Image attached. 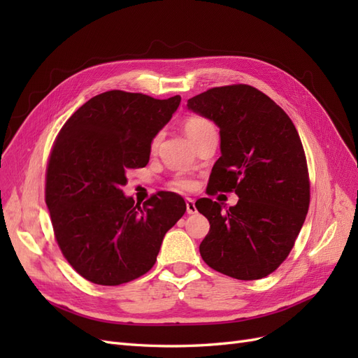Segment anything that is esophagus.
<instances>
[{"label": "esophagus", "instance_id": "1", "mask_svg": "<svg viewBox=\"0 0 358 358\" xmlns=\"http://www.w3.org/2000/svg\"><path fill=\"white\" fill-rule=\"evenodd\" d=\"M185 203H187V212H188L189 215L197 212V209H196V201H194L192 199H187Z\"/></svg>", "mask_w": 358, "mask_h": 358}]
</instances>
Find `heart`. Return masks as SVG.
<instances>
[{
    "label": "heart",
    "instance_id": "1",
    "mask_svg": "<svg viewBox=\"0 0 358 358\" xmlns=\"http://www.w3.org/2000/svg\"><path fill=\"white\" fill-rule=\"evenodd\" d=\"M209 129H215L213 124L209 121V119L201 117V116H191L185 122H183V131H185V134L189 137L191 142H194V140L200 137L201 134H204L206 131H209ZM158 142H159V137L157 136L152 140V148H157ZM173 187L180 191H187L192 187V183L188 179H178L175 180V183H173Z\"/></svg>",
    "mask_w": 358,
    "mask_h": 358
}]
</instances>
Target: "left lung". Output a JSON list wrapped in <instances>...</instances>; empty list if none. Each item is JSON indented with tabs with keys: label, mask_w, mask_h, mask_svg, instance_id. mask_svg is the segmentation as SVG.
<instances>
[{
	"label": "left lung",
	"mask_w": 358,
	"mask_h": 358,
	"mask_svg": "<svg viewBox=\"0 0 358 358\" xmlns=\"http://www.w3.org/2000/svg\"><path fill=\"white\" fill-rule=\"evenodd\" d=\"M188 109L220 128L221 157L206 192H231L236 206L200 199L210 230L200 243L204 263L242 280L262 279L280 266L306 220L310 188L305 150L288 115L249 85L201 92Z\"/></svg>",
	"instance_id": "8db88e82"
}]
</instances>
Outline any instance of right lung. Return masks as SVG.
Wrapping results in <instances>:
<instances>
[{
	"mask_svg": "<svg viewBox=\"0 0 358 358\" xmlns=\"http://www.w3.org/2000/svg\"><path fill=\"white\" fill-rule=\"evenodd\" d=\"M167 100L107 91L79 107L53 143L46 204L62 255L85 279L121 285L149 272L166 233L187 210L175 192L140 206L125 197L129 169L149 162L150 143L178 110Z\"/></svg>",
	"mask_w": 358,
	"mask_h": 358,
	"instance_id": "1",
	"label": "right lung"
}]
</instances>
